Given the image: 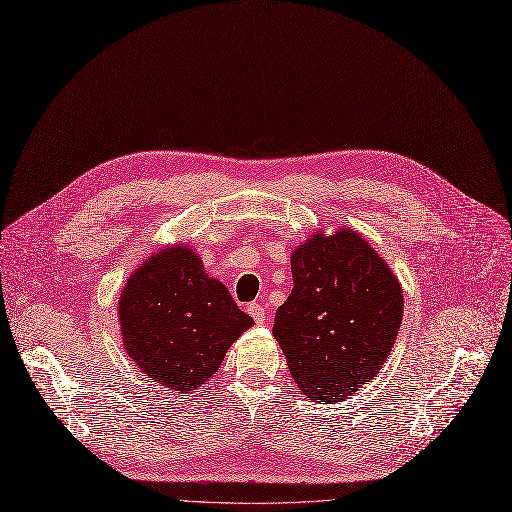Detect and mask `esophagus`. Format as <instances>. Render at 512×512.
Segmentation results:
<instances>
[{
  "label": "esophagus",
  "mask_w": 512,
  "mask_h": 512,
  "mask_svg": "<svg viewBox=\"0 0 512 512\" xmlns=\"http://www.w3.org/2000/svg\"><path fill=\"white\" fill-rule=\"evenodd\" d=\"M248 313L254 318L256 324H264V318H266L264 305H260V303H250V305H248Z\"/></svg>",
  "instance_id": "obj_1"
}]
</instances>
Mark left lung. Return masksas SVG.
<instances>
[{
	"instance_id": "8db88e82",
	"label": "left lung",
	"mask_w": 512,
	"mask_h": 512,
	"mask_svg": "<svg viewBox=\"0 0 512 512\" xmlns=\"http://www.w3.org/2000/svg\"><path fill=\"white\" fill-rule=\"evenodd\" d=\"M291 272L293 291L272 334L305 396L340 402L389 359L404 316L402 285L350 227L313 231L293 250Z\"/></svg>"
}]
</instances>
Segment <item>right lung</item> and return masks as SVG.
Here are the masks:
<instances>
[{
    "instance_id": "add662e5",
    "label": "right lung",
    "mask_w": 512,
    "mask_h": 512,
    "mask_svg": "<svg viewBox=\"0 0 512 512\" xmlns=\"http://www.w3.org/2000/svg\"><path fill=\"white\" fill-rule=\"evenodd\" d=\"M116 316L131 361L176 393L207 383L254 324L186 242L155 250L133 270Z\"/></svg>"
}]
</instances>
